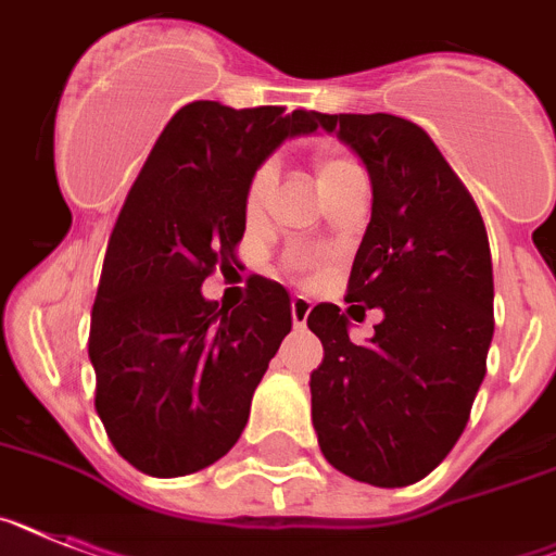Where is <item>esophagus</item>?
<instances>
[{"label": "esophagus", "mask_w": 556, "mask_h": 556, "mask_svg": "<svg viewBox=\"0 0 556 556\" xmlns=\"http://www.w3.org/2000/svg\"><path fill=\"white\" fill-rule=\"evenodd\" d=\"M307 316H311V299L307 296H293L291 299V318L293 327H305Z\"/></svg>", "instance_id": "esophagus-1"}]
</instances>
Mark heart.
Segmentation results:
<instances>
[{"label": "heart", "instance_id": "obj_1", "mask_svg": "<svg viewBox=\"0 0 556 556\" xmlns=\"http://www.w3.org/2000/svg\"><path fill=\"white\" fill-rule=\"evenodd\" d=\"M361 173V167L352 159L341 156V153H321L316 159V185L318 190H327V187H336L338 181H344V178L355 176ZM274 190V170L271 167H260L251 178L249 192H245V210L249 215H257L260 210L265 206L268 195Z\"/></svg>", "mask_w": 556, "mask_h": 556}]
</instances>
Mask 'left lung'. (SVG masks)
<instances>
[{"instance_id": "obj_1", "label": "left lung", "mask_w": 556, "mask_h": 556, "mask_svg": "<svg viewBox=\"0 0 556 556\" xmlns=\"http://www.w3.org/2000/svg\"><path fill=\"white\" fill-rule=\"evenodd\" d=\"M364 162L371 218L346 302L380 307L366 344L330 302L307 316L325 358L311 375L313 428L336 470L408 486L451 453L486 371L492 260L481 212L431 137L394 114H316ZM346 307V313L352 311Z\"/></svg>"}]
</instances>
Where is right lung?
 I'll return each mask as SVG.
<instances>
[{
	"label": "right lung",
	"instance_id": "1",
	"mask_svg": "<svg viewBox=\"0 0 556 556\" xmlns=\"http://www.w3.org/2000/svg\"><path fill=\"white\" fill-rule=\"evenodd\" d=\"M316 128V111L195 100L139 170L109 238L89 332L94 408L137 470L190 476L243 433L251 394L291 332V296L254 277L251 296L231 307L201 285L235 260L260 164Z\"/></svg>",
	"mask_w": 556,
	"mask_h": 556
}]
</instances>
